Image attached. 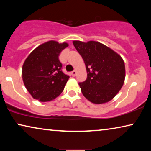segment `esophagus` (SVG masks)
<instances>
[{
	"mask_svg": "<svg viewBox=\"0 0 151 151\" xmlns=\"http://www.w3.org/2000/svg\"><path fill=\"white\" fill-rule=\"evenodd\" d=\"M76 74H77V71H76V70H74V71L71 72V76H73V77H75V76H76Z\"/></svg>",
	"mask_w": 151,
	"mask_h": 151,
	"instance_id": "1",
	"label": "esophagus"
}]
</instances>
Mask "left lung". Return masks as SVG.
Returning a JSON list of instances; mask_svg holds the SVG:
<instances>
[{"label":"left lung","instance_id":"1","mask_svg":"<svg viewBox=\"0 0 151 151\" xmlns=\"http://www.w3.org/2000/svg\"><path fill=\"white\" fill-rule=\"evenodd\" d=\"M86 66L87 78L79 83L83 96L91 102L101 104L111 101L122 87L125 65L113 49L96 41H73Z\"/></svg>","mask_w":151,"mask_h":151}]
</instances>
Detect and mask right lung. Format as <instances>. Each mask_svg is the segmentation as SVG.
<instances>
[{
  "label": "right lung",
  "instance_id": "add662e5",
  "mask_svg": "<svg viewBox=\"0 0 151 151\" xmlns=\"http://www.w3.org/2000/svg\"><path fill=\"white\" fill-rule=\"evenodd\" d=\"M68 46L67 42L49 40L36 47L24 60L22 80L33 98L49 102L63 91L69 76L61 71L59 55Z\"/></svg>",
  "mask_w": 151,
  "mask_h": 151
}]
</instances>
